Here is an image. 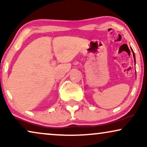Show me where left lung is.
I'll return each instance as SVG.
<instances>
[{"instance_id":"8db88e82","label":"left lung","mask_w":147,"mask_h":147,"mask_svg":"<svg viewBox=\"0 0 147 147\" xmlns=\"http://www.w3.org/2000/svg\"><path fill=\"white\" fill-rule=\"evenodd\" d=\"M132 52H133V51H132ZM133 57H134V61H135V55H134V52H133Z\"/></svg>"}]
</instances>
